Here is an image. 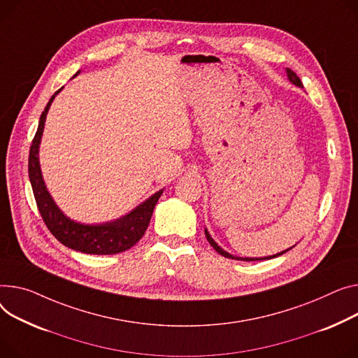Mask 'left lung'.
<instances>
[{
  "mask_svg": "<svg viewBox=\"0 0 358 358\" xmlns=\"http://www.w3.org/2000/svg\"><path fill=\"white\" fill-rule=\"evenodd\" d=\"M287 75H288V79H289V82L291 83H294L295 86H298V87H303V85H302V82H301V79L296 76V73L294 70H291V69H288L287 67ZM204 233H206V237H207V241H208V243L213 246V249L216 250L217 253H220L222 256H224V257H227V259H234V260H245V262H252V260H266V259H273V257H278V256H280V255H283L285 252H288V250H291L292 248H289V249H287V250H283V252H279V253H276V255H272V256H266V257H239V256H234V255H230L229 252H226V250H223L216 242H214V239L213 237L210 236V233H208V230L207 229H204Z\"/></svg>",
  "mask_w": 358,
  "mask_h": 358,
  "instance_id": "obj_1",
  "label": "left lung"
}]
</instances>
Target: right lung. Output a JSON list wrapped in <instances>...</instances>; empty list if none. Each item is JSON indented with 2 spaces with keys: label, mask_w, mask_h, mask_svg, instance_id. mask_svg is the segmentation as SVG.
Listing matches in <instances>:
<instances>
[{
  "label": "right lung",
  "mask_w": 358,
  "mask_h": 358,
  "mask_svg": "<svg viewBox=\"0 0 358 358\" xmlns=\"http://www.w3.org/2000/svg\"><path fill=\"white\" fill-rule=\"evenodd\" d=\"M80 73V70L75 76ZM73 76V78H75ZM63 89V87H62ZM59 89L53 96L50 98L49 103L45 105L40 121L36 136L33 139V144L30 147V157H29V177L33 187L34 199L38 207L41 217L56 239L76 252L87 253V255H115L121 253L124 250L131 249L139 239L144 236L154 207L161 197L164 189H159L144 203H141L135 208H132L125 216L119 217L112 222L98 223V224H86L80 222H75L69 219L66 214L59 208L53 197L50 196L49 189L45 187L41 169H40V142L44 131L45 116L49 113V109L57 96V93L62 90Z\"/></svg>",
  "instance_id": "1"
}]
</instances>
